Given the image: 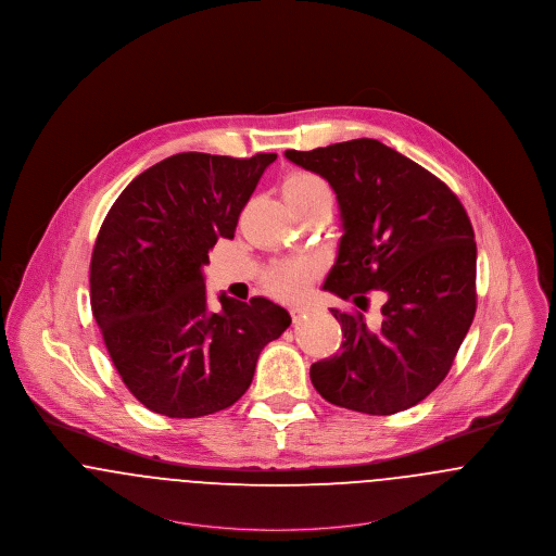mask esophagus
<instances>
[{
	"instance_id": "obj_1",
	"label": "esophagus",
	"mask_w": 556,
	"mask_h": 556,
	"mask_svg": "<svg viewBox=\"0 0 556 556\" xmlns=\"http://www.w3.org/2000/svg\"><path fill=\"white\" fill-rule=\"evenodd\" d=\"M308 313H311V306H304V304H295V306L290 308V315H292L294 324H298L300 319H304Z\"/></svg>"
}]
</instances>
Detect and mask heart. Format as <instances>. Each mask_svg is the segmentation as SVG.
Returning a JSON list of instances; mask_svg holds the SVG:
<instances>
[{
	"mask_svg": "<svg viewBox=\"0 0 556 556\" xmlns=\"http://www.w3.org/2000/svg\"><path fill=\"white\" fill-rule=\"evenodd\" d=\"M324 193L329 195L326 182L319 176L308 174V172H295L283 182V197L290 203V207H294L311 197L324 195ZM315 268H317V264L313 261L281 262L268 270L266 283L270 290H275L279 294H295L308 283Z\"/></svg>",
	"mask_w": 556,
	"mask_h": 556,
	"instance_id": "obj_1",
	"label": "heart"
}]
</instances>
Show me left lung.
<instances>
[{
	"mask_svg": "<svg viewBox=\"0 0 556 556\" xmlns=\"http://www.w3.org/2000/svg\"><path fill=\"white\" fill-rule=\"evenodd\" d=\"M333 189L344 235L324 290L382 321L329 308L342 346L311 365V382L338 407L391 416L418 405L452 369L477 311V243L464 205L422 165L374 138L286 151Z\"/></svg>",
	"mask_w": 556,
	"mask_h": 556,
	"instance_id": "8db88e82",
	"label": "left lung"
}]
</instances>
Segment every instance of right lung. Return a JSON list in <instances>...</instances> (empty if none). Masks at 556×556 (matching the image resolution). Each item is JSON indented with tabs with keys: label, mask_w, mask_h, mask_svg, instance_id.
<instances>
[{
	"label": "right lung",
	"mask_w": 556,
	"mask_h": 556,
	"mask_svg": "<svg viewBox=\"0 0 556 556\" xmlns=\"http://www.w3.org/2000/svg\"><path fill=\"white\" fill-rule=\"evenodd\" d=\"M275 153L250 160L178 153L136 176L111 205L90 262V302L128 391L167 418L227 409L250 389L262 349L290 313L256 295H218L207 311L203 266Z\"/></svg>",
	"instance_id": "obj_1"
}]
</instances>
